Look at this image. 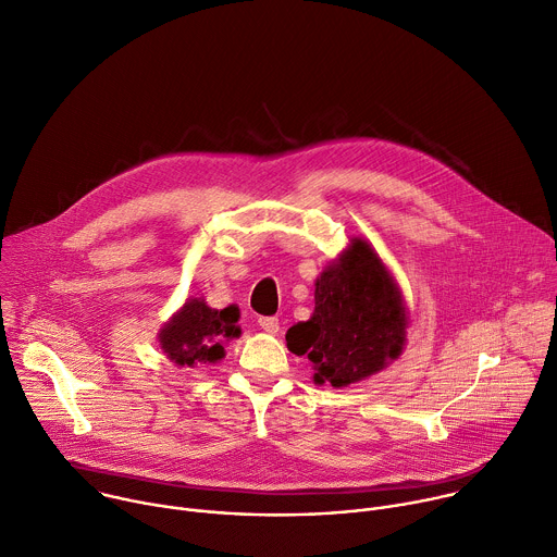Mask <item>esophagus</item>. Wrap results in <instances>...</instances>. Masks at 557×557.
<instances>
[{"label":"esophagus","mask_w":557,"mask_h":557,"mask_svg":"<svg viewBox=\"0 0 557 557\" xmlns=\"http://www.w3.org/2000/svg\"><path fill=\"white\" fill-rule=\"evenodd\" d=\"M259 326H261L263 331H268V333H276L278 326H281V322H278V318H274V315H263V318H259Z\"/></svg>","instance_id":"1"}]
</instances>
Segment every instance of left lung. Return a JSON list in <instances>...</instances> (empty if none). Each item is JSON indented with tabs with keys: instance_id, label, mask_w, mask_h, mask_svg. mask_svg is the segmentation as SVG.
Returning <instances> with one entry per match:
<instances>
[{
	"instance_id": "1",
	"label": "left lung",
	"mask_w": 557,
	"mask_h": 557,
	"mask_svg": "<svg viewBox=\"0 0 557 557\" xmlns=\"http://www.w3.org/2000/svg\"><path fill=\"white\" fill-rule=\"evenodd\" d=\"M313 313L289 326L287 349L313 362V382L343 388L401 356L408 311L369 242L356 237L315 278Z\"/></svg>"
}]
</instances>
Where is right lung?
Masks as SVG:
<instances>
[{
  "label": "right lung",
  "mask_w": 557,
  "mask_h": 557,
  "mask_svg": "<svg viewBox=\"0 0 557 557\" xmlns=\"http://www.w3.org/2000/svg\"><path fill=\"white\" fill-rule=\"evenodd\" d=\"M239 307L212 309L203 298H188L180 311L160 329L158 341L162 351L177 367H197V362L214 364L226 356L224 345L242 336Z\"/></svg>",
  "instance_id": "1"
}]
</instances>
